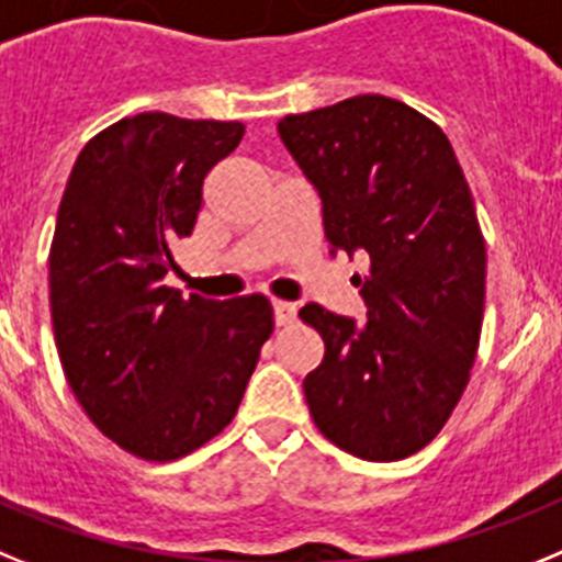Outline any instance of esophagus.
<instances>
[{
	"mask_svg": "<svg viewBox=\"0 0 562 562\" xmlns=\"http://www.w3.org/2000/svg\"><path fill=\"white\" fill-rule=\"evenodd\" d=\"M296 319V305H291V302H274V322L280 325V328H285V325H294Z\"/></svg>",
	"mask_w": 562,
	"mask_h": 562,
	"instance_id": "1",
	"label": "esophagus"
}]
</instances>
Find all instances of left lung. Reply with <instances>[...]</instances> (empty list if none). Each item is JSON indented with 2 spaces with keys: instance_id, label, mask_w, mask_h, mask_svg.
<instances>
[{
  "instance_id": "8db88e82",
  "label": "left lung",
  "mask_w": 562,
  "mask_h": 562,
  "mask_svg": "<svg viewBox=\"0 0 562 562\" xmlns=\"http://www.w3.org/2000/svg\"><path fill=\"white\" fill-rule=\"evenodd\" d=\"M280 138L322 198L334 251L368 254V322L311 302L325 356L305 375L319 432L364 461H402L441 432L475 364L486 246L470 183L436 121L384 95L285 115Z\"/></svg>"
}]
</instances>
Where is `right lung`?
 Masks as SVG:
<instances>
[{"label": "right lung", "mask_w": 562, "mask_h": 562, "mask_svg": "<svg viewBox=\"0 0 562 562\" xmlns=\"http://www.w3.org/2000/svg\"><path fill=\"white\" fill-rule=\"evenodd\" d=\"M240 121L140 112L78 155L50 246V316L67 384L130 456L175 461L228 427L274 330L262 294L214 302L164 285Z\"/></svg>", "instance_id": "obj_1"}]
</instances>
